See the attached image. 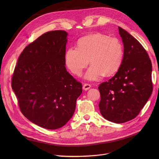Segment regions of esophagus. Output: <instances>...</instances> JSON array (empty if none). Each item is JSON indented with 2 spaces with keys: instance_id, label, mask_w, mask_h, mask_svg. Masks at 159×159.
I'll list each match as a JSON object with an SVG mask.
<instances>
[{
  "instance_id": "esophagus-1",
  "label": "esophagus",
  "mask_w": 159,
  "mask_h": 159,
  "mask_svg": "<svg viewBox=\"0 0 159 159\" xmlns=\"http://www.w3.org/2000/svg\"><path fill=\"white\" fill-rule=\"evenodd\" d=\"M90 88H91V85L89 84H86V83L83 85V87H82L83 89H84V90H88Z\"/></svg>"
}]
</instances>
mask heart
<instances>
[{
    "instance_id": "obj_1",
    "label": "heart",
    "mask_w": 159,
    "mask_h": 159,
    "mask_svg": "<svg viewBox=\"0 0 159 159\" xmlns=\"http://www.w3.org/2000/svg\"><path fill=\"white\" fill-rule=\"evenodd\" d=\"M123 58L122 42L99 33L79 39L77 48L68 49L64 56L67 68L77 76H80L89 61L91 65L85 74L88 80H98L102 75L111 76L119 70Z\"/></svg>"
}]
</instances>
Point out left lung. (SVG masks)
I'll return each mask as SVG.
<instances>
[{"mask_svg": "<svg viewBox=\"0 0 159 159\" xmlns=\"http://www.w3.org/2000/svg\"><path fill=\"white\" fill-rule=\"evenodd\" d=\"M119 31L124 44L123 61L114 77L98 86V106L104 119L124 123L136 117L152 93V64L139 42L120 27Z\"/></svg>", "mask_w": 159, "mask_h": 159, "instance_id": "obj_1", "label": "left lung"}]
</instances>
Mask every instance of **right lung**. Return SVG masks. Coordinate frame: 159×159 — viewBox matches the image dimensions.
I'll use <instances>...</instances> for the list:
<instances>
[{"label": "right lung", "instance_id": "add662e5", "mask_svg": "<svg viewBox=\"0 0 159 159\" xmlns=\"http://www.w3.org/2000/svg\"><path fill=\"white\" fill-rule=\"evenodd\" d=\"M68 33H44L19 57L11 87L22 114L48 129L60 128L72 117L82 84L67 71L64 56Z\"/></svg>", "mask_w": 159, "mask_h": 159}]
</instances>
